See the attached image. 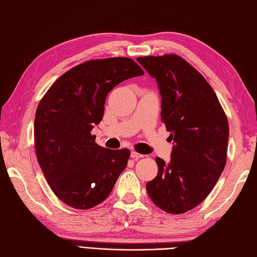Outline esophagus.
<instances>
[{"label": "esophagus", "mask_w": 257, "mask_h": 257, "mask_svg": "<svg viewBox=\"0 0 257 257\" xmlns=\"http://www.w3.org/2000/svg\"><path fill=\"white\" fill-rule=\"evenodd\" d=\"M143 157H144V155H142V154L136 153V152L132 153V158H134L135 160H139L140 158H143Z\"/></svg>", "instance_id": "obj_1"}]
</instances>
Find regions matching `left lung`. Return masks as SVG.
Returning <instances> with one entry per match:
<instances>
[{
    "mask_svg": "<svg viewBox=\"0 0 257 257\" xmlns=\"http://www.w3.org/2000/svg\"><path fill=\"white\" fill-rule=\"evenodd\" d=\"M137 61L157 80L162 121L175 142L169 164L156 158L158 173L146 189L164 212L184 214L207 197L225 168L228 120L210 84L182 57Z\"/></svg>",
    "mask_w": 257,
    "mask_h": 257,
    "instance_id": "obj_1",
    "label": "left lung"
}]
</instances>
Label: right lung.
<instances>
[{
	"label": "right lung",
	"mask_w": 257,
	"mask_h": 257,
	"mask_svg": "<svg viewBox=\"0 0 257 257\" xmlns=\"http://www.w3.org/2000/svg\"><path fill=\"white\" fill-rule=\"evenodd\" d=\"M133 59L89 60L57 79L40 101L34 119L37 158L54 195L75 209H89L111 193L127 167L129 149L100 147L91 134L103 117L108 93L143 75Z\"/></svg>",
	"instance_id": "1"
}]
</instances>
